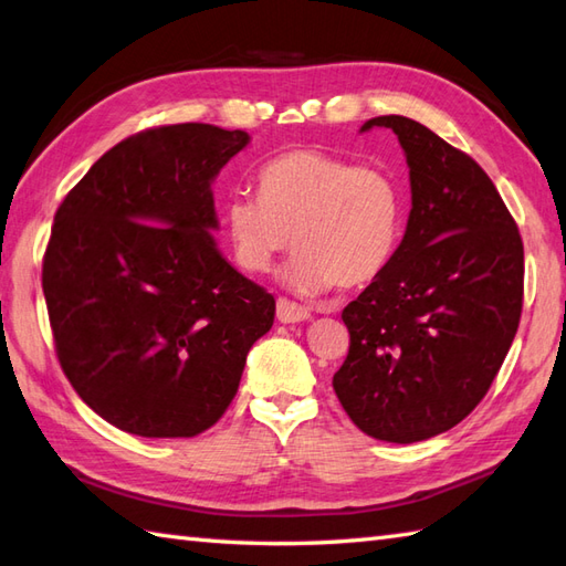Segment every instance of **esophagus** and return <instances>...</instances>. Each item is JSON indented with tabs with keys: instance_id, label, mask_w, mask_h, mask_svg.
I'll list each match as a JSON object with an SVG mask.
<instances>
[{
	"instance_id": "esophagus-1",
	"label": "esophagus",
	"mask_w": 566,
	"mask_h": 566,
	"mask_svg": "<svg viewBox=\"0 0 566 566\" xmlns=\"http://www.w3.org/2000/svg\"><path fill=\"white\" fill-rule=\"evenodd\" d=\"M276 318L282 323H302L311 318V311L290 302V298H276Z\"/></svg>"
}]
</instances>
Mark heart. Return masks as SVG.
Returning a JSON list of instances; mask_svg holds the SVG:
<instances>
[{
	"instance_id": "heart-1",
	"label": "heart",
	"mask_w": 566,
	"mask_h": 566,
	"mask_svg": "<svg viewBox=\"0 0 566 566\" xmlns=\"http://www.w3.org/2000/svg\"><path fill=\"white\" fill-rule=\"evenodd\" d=\"M258 189L260 197H233L223 211L233 258L245 272H270L292 245L302 250L286 264L284 282L302 294L333 284L357 290L389 268L403 199L381 167L296 148L260 167Z\"/></svg>"
}]
</instances>
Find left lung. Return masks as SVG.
<instances>
[{
	"label": "left lung",
	"instance_id": "obj_1",
	"mask_svg": "<svg viewBox=\"0 0 566 566\" xmlns=\"http://www.w3.org/2000/svg\"><path fill=\"white\" fill-rule=\"evenodd\" d=\"M391 128L411 213L389 268L343 308L350 350L333 389L353 423L387 442L454 428L484 399L523 308V240L489 175L406 116Z\"/></svg>",
	"mask_w": 566,
	"mask_h": 566
}]
</instances>
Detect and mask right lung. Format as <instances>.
<instances>
[{"mask_svg": "<svg viewBox=\"0 0 566 566\" xmlns=\"http://www.w3.org/2000/svg\"><path fill=\"white\" fill-rule=\"evenodd\" d=\"M245 130L175 124L118 143L60 203L43 258L55 353L106 423L195 438L233 401L274 296L231 268L211 182Z\"/></svg>", "mask_w": 566, "mask_h": 566, "instance_id": "right-lung-1", "label": "right lung"}]
</instances>
